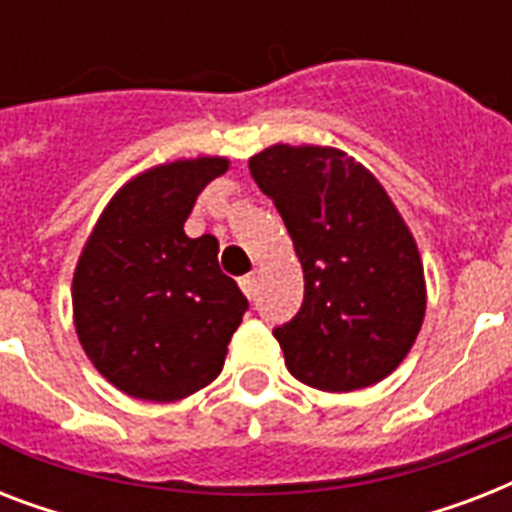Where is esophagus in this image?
<instances>
[{"label":"esophagus","mask_w":512,"mask_h":512,"mask_svg":"<svg viewBox=\"0 0 512 512\" xmlns=\"http://www.w3.org/2000/svg\"><path fill=\"white\" fill-rule=\"evenodd\" d=\"M239 287H241V292H244V295H247L249 300H252V297H255V292H257L255 273H247V276H241Z\"/></svg>","instance_id":"obj_1"}]
</instances>
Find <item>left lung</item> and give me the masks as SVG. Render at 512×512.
Segmentation results:
<instances>
[{
  "label": "left lung",
  "mask_w": 512,
  "mask_h": 512,
  "mask_svg": "<svg viewBox=\"0 0 512 512\" xmlns=\"http://www.w3.org/2000/svg\"><path fill=\"white\" fill-rule=\"evenodd\" d=\"M249 172L303 265V305L273 329L292 377L327 393L385 380L412 350L428 303L420 249L388 191L329 146L276 143Z\"/></svg>",
  "instance_id": "left-lung-1"
}]
</instances>
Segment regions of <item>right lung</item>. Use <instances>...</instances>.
Returning a JSON list of instances; mask_svg holds the SVG:
<instances>
[{
    "instance_id": "obj_1",
    "label": "right lung",
    "mask_w": 512,
    "mask_h": 512,
    "mask_svg": "<svg viewBox=\"0 0 512 512\" xmlns=\"http://www.w3.org/2000/svg\"><path fill=\"white\" fill-rule=\"evenodd\" d=\"M223 156L177 159L140 172L108 201L71 284L74 327L92 366L132 398L170 404L223 372L249 308L217 263L215 236H185Z\"/></svg>"
}]
</instances>
